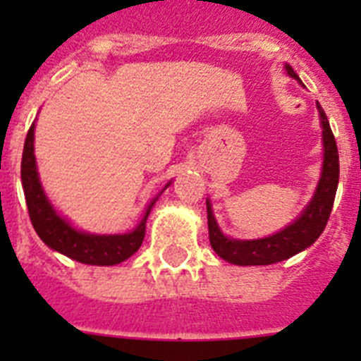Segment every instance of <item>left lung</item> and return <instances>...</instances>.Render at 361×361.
I'll list each match as a JSON object with an SVG mask.
<instances>
[{
	"mask_svg": "<svg viewBox=\"0 0 361 361\" xmlns=\"http://www.w3.org/2000/svg\"><path fill=\"white\" fill-rule=\"evenodd\" d=\"M286 70L291 78L298 79L295 70L286 65ZM318 114H320L322 123V137H324V166H322V177L318 183L317 191L312 195L311 202L305 206L302 215L283 228L282 231L271 235L266 238H257V240H237V238L226 237L220 231L209 200H206L208 208V229L212 247L220 258L226 262L237 264V266H267V264L282 262L286 258L304 251L305 247L317 242L322 231L327 226V220L331 216L334 197H336L338 177H340V161H338V148L334 135L331 132L329 121L325 111L318 104Z\"/></svg>",
	"mask_w": 361,
	"mask_h": 361,
	"instance_id": "left-lung-1",
	"label": "left lung"
}]
</instances>
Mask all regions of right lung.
<instances>
[{"mask_svg":"<svg viewBox=\"0 0 361 361\" xmlns=\"http://www.w3.org/2000/svg\"><path fill=\"white\" fill-rule=\"evenodd\" d=\"M34 128H36V123H32L27 139H25L23 159H21V184H23L30 222L41 240L49 245L50 250L59 251L81 264L116 266V264L124 262L141 247L142 240H145L146 219L162 191L149 202L141 224L133 231L124 233V235H92V233L79 231V229L72 228L68 220L63 219L54 209V206L44 195L39 175H37L36 155H34ZM171 183L166 184L164 190Z\"/></svg>","mask_w":361,"mask_h":361,"instance_id":"add662e5","label":"right lung"}]
</instances>
